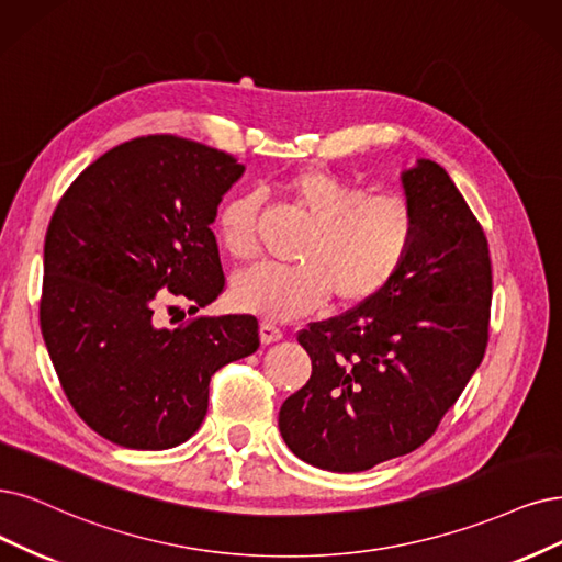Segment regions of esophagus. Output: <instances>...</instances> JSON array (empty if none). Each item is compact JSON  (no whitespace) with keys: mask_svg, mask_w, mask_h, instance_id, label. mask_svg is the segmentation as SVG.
Returning <instances> with one entry per match:
<instances>
[{"mask_svg":"<svg viewBox=\"0 0 562 562\" xmlns=\"http://www.w3.org/2000/svg\"><path fill=\"white\" fill-rule=\"evenodd\" d=\"M259 336H261V342L263 345H270V342H278V340H282V328L280 326H276V324H270V322H261V326H259Z\"/></svg>","mask_w":562,"mask_h":562,"instance_id":"1","label":"esophagus"}]
</instances>
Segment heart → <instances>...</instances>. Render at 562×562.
I'll use <instances>...</instances> for the list:
<instances>
[{
    "label": "heart",
    "mask_w": 562,
    "mask_h": 562,
    "mask_svg": "<svg viewBox=\"0 0 562 562\" xmlns=\"http://www.w3.org/2000/svg\"><path fill=\"white\" fill-rule=\"evenodd\" d=\"M280 194L313 224L296 266L263 263L232 282L234 301L249 313L282 322L301 317L330 294L342 307L380 296L401 276L417 243V215L398 194L366 187L324 169H303L278 182ZM257 194H236L217 215L222 247L238 261L257 252Z\"/></svg>",
    "instance_id": "obj_1"
}]
</instances>
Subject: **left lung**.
<instances>
[{"label":"left lung","instance_id":"obj_1","mask_svg":"<svg viewBox=\"0 0 562 562\" xmlns=\"http://www.w3.org/2000/svg\"><path fill=\"white\" fill-rule=\"evenodd\" d=\"M417 215L412 257L380 296L313 322L299 342L313 375L280 407L301 461L363 472L422 447L480 368L493 273L480 220L440 164L403 173Z\"/></svg>","mask_w":562,"mask_h":562}]
</instances>
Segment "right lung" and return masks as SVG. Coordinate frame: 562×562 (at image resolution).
Segmentation results:
<instances>
[{
  "instance_id": "right-lung-1",
  "label": "right lung",
  "mask_w": 562,
  "mask_h": 562,
  "mask_svg": "<svg viewBox=\"0 0 562 562\" xmlns=\"http://www.w3.org/2000/svg\"><path fill=\"white\" fill-rule=\"evenodd\" d=\"M243 171L203 143L140 136L92 161L55 207L41 334L71 407L113 445L159 451L190 440L211 378L259 349L252 315L178 328L157 315L171 301L194 315L224 292L211 224Z\"/></svg>"
}]
</instances>
